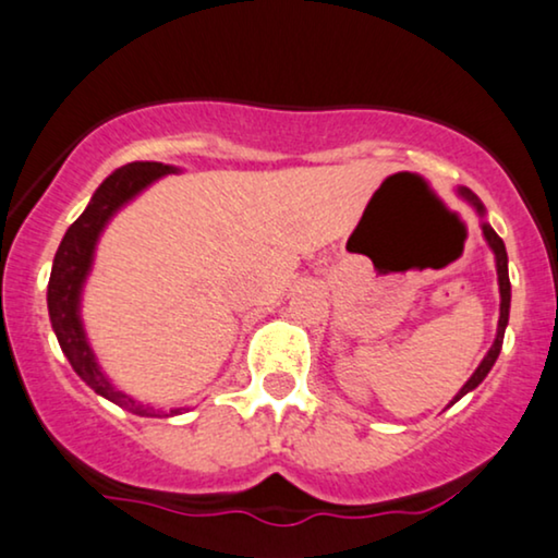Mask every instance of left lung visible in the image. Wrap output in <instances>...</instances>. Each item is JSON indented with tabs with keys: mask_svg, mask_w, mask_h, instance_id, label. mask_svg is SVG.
Listing matches in <instances>:
<instances>
[{
	"mask_svg": "<svg viewBox=\"0 0 558 558\" xmlns=\"http://www.w3.org/2000/svg\"><path fill=\"white\" fill-rule=\"evenodd\" d=\"M458 193H461L463 197H466V201L471 203V206H474V208L478 210V216H484V206H482V201H478V197H476L474 193H471L469 187H461V190H458ZM482 231H484L486 242H489L492 250H495V257H497V278H499V295H502V303H499L497 340H495V344H492V348H489V352H486V355H484L482 365H478V368L474 371V376H471V378L466 380V386H463V389L456 393V399L450 401V404H456L458 399L466 397L469 391H474L476 386L482 384V380L486 378V373L492 371V365H495V361L499 357V350H502L505 327H507V319H510V275H507V250H505V242H502V239L497 236V231L492 229L489 223H484Z\"/></svg>",
	"mask_w": 558,
	"mask_h": 558,
	"instance_id": "1",
	"label": "left lung"
}]
</instances>
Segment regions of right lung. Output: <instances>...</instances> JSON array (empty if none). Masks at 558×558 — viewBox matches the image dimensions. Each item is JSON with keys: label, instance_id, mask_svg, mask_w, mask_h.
<instances>
[{"label": "right lung", "instance_id": "right-lung-1", "mask_svg": "<svg viewBox=\"0 0 558 558\" xmlns=\"http://www.w3.org/2000/svg\"><path fill=\"white\" fill-rule=\"evenodd\" d=\"M167 172H174V167L159 165V161H131V165L116 169V172L97 187V193L92 195L84 214L76 218L66 234H63L59 252H56L53 257L51 280H48V314H51L53 331L56 337H59L63 355L69 357L76 376H80L89 389L100 393V397L116 401L118 407L129 409V412L138 414V417H157V412H154L151 407H144L138 404V401H133L131 397H125L123 391H118L108 380V376L97 368L95 355H92L89 344L84 340V329L80 322V293L84 278H87L89 272L97 236H100L108 218L116 214L125 201H131L133 195L141 193L146 185H151L154 180H159L161 174ZM178 412L180 409H172L169 414Z\"/></svg>", "mask_w": 558, "mask_h": 558}]
</instances>
